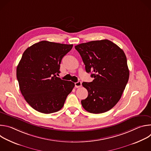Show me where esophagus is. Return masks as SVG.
Here are the masks:
<instances>
[{
    "label": "esophagus",
    "mask_w": 151,
    "mask_h": 151,
    "mask_svg": "<svg viewBox=\"0 0 151 151\" xmlns=\"http://www.w3.org/2000/svg\"><path fill=\"white\" fill-rule=\"evenodd\" d=\"M75 85L76 88H79L82 86V83H81V81H78V82L75 83Z\"/></svg>",
    "instance_id": "1"
}]
</instances>
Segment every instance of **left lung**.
<instances>
[{"label": "left lung", "mask_w": 151, "mask_h": 151, "mask_svg": "<svg viewBox=\"0 0 151 151\" xmlns=\"http://www.w3.org/2000/svg\"><path fill=\"white\" fill-rule=\"evenodd\" d=\"M81 55L87 73L94 80L82 82L88 97L81 100L88 112L101 114L118 102L129 78L127 61L123 50L111 40L91 41L75 47Z\"/></svg>", "instance_id": "8db88e82"}]
</instances>
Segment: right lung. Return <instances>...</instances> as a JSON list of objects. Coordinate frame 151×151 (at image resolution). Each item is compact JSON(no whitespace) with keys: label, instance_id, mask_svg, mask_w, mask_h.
Returning <instances> with one entry per match:
<instances>
[{"label":"right lung","instance_id":"1","mask_svg":"<svg viewBox=\"0 0 151 151\" xmlns=\"http://www.w3.org/2000/svg\"><path fill=\"white\" fill-rule=\"evenodd\" d=\"M73 45L40 41L24 52L17 68L21 94L33 108L43 114L60 111L75 83L57 77L63 57Z\"/></svg>","mask_w":151,"mask_h":151}]
</instances>
